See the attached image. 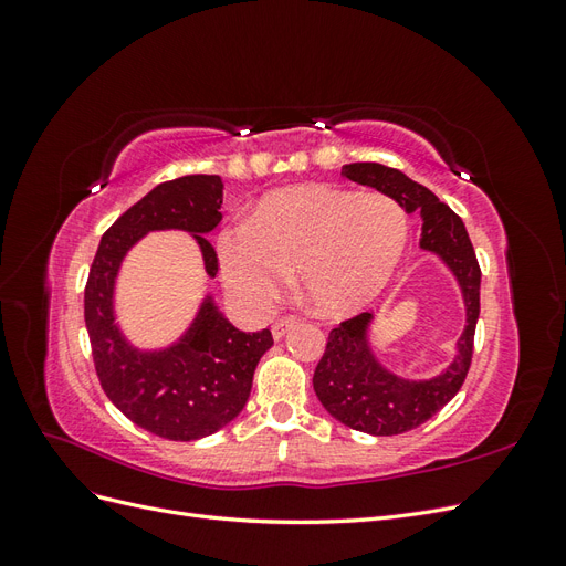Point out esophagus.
<instances>
[{"instance_id": "1", "label": "esophagus", "mask_w": 566, "mask_h": 566, "mask_svg": "<svg viewBox=\"0 0 566 566\" xmlns=\"http://www.w3.org/2000/svg\"><path fill=\"white\" fill-rule=\"evenodd\" d=\"M295 318H281L279 323H273V328H271V335H273V339H283L290 331L295 328Z\"/></svg>"}]
</instances>
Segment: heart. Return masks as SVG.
<instances>
[{
    "label": "heart",
    "mask_w": 566,
    "mask_h": 566,
    "mask_svg": "<svg viewBox=\"0 0 566 566\" xmlns=\"http://www.w3.org/2000/svg\"><path fill=\"white\" fill-rule=\"evenodd\" d=\"M406 243V210L387 193L295 184L256 200L214 252L221 283L250 312L269 310L293 269L310 310L347 316L385 293Z\"/></svg>",
    "instance_id": "heart-1"
}]
</instances>
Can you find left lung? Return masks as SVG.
<instances>
[{"instance_id":"obj_1","label":"left lung","mask_w":566,"mask_h":566,"mask_svg":"<svg viewBox=\"0 0 566 566\" xmlns=\"http://www.w3.org/2000/svg\"><path fill=\"white\" fill-rule=\"evenodd\" d=\"M342 175L387 193L408 214L420 212V248L449 269L465 306V325L453 345V358L430 378H406L375 352L373 325L380 310L339 323L328 335L325 354L314 373V391L323 408L358 432L373 437L403 434L437 416L465 382L479 318L482 271L462 219L430 188L380 163H352L342 167Z\"/></svg>"}]
</instances>
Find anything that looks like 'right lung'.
<instances>
[{"mask_svg":"<svg viewBox=\"0 0 566 566\" xmlns=\"http://www.w3.org/2000/svg\"><path fill=\"white\" fill-rule=\"evenodd\" d=\"M221 200L219 175H186L150 188L101 238L84 290V323L101 387L119 413L163 439L196 441L235 420L248 403L254 368L273 345L269 328L238 331L210 290L191 323L167 345H134L117 321L119 271L148 233H188L205 273L217 279V252L205 235L219 227Z\"/></svg>","mask_w":566,"mask_h":566,"instance_id":"obj_1","label":"right lung"}]
</instances>
